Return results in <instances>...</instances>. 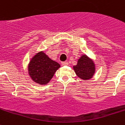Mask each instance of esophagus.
<instances>
[{
  "label": "esophagus",
  "mask_w": 125,
  "mask_h": 125,
  "mask_svg": "<svg viewBox=\"0 0 125 125\" xmlns=\"http://www.w3.org/2000/svg\"><path fill=\"white\" fill-rule=\"evenodd\" d=\"M62 65L63 66H66V65H69V63L67 62H63L62 63Z\"/></svg>",
  "instance_id": "obj_1"
}]
</instances>
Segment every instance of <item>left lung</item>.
I'll use <instances>...</instances> for the list:
<instances>
[{"label":"left lung","instance_id":"1","mask_svg":"<svg viewBox=\"0 0 125 125\" xmlns=\"http://www.w3.org/2000/svg\"><path fill=\"white\" fill-rule=\"evenodd\" d=\"M73 69L79 78L87 81L93 77L96 72V65L92 58L83 54L77 60V65L73 66Z\"/></svg>","mask_w":125,"mask_h":125}]
</instances>
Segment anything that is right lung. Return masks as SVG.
I'll return each instance as SVG.
<instances>
[{"instance_id": "1", "label": "right lung", "mask_w": 125, "mask_h": 125, "mask_svg": "<svg viewBox=\"0 0 125 125\" xmlns=\"http://www.w3.org/2000/svg\"><path fill=\"white\" fill-rule=\"evenodd\" d=\"M60 65L51 59L43 51L33 55L28 65V72L33 82L41 85H46Z\"/></svg>"}]
</instances>
